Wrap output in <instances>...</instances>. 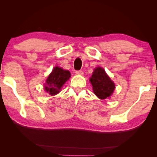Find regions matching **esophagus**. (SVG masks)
<instances>
[{
	"label": "esophagus",
	"instance_id": "obj_1",
	"mask_svg": "<svg viewBox=\"0 0 157 157\" xmlns=\"http://www.w3.org/2000/svg\"><path fill=\"white\" fill-rule=\"evenodd\" d=\"M76 74H77V75H80V76H81V75L83 74V71H81V70L76 71Z\"/></svg>",
	"mask_w": 157,
	"mask_h": 157
}]
</instances>
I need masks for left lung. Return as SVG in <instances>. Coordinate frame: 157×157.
I'll list each match as a JSON object with an SVG mask.
<instances>
[{"instance_id": "left-lung-1", "label": "left lung", "mask_w": 157, "mask_h": 157, "mask_svg": "<svg viewBox=\"0 0 157 157\" xmlns=\"http://www.w3.org/2000/svg\"><path fill=\"white\" fill-rule=\"evenodd\" d=\"M90 81L93 86L94 94L100 99L109 98L115 89L114 83L106 74L104 69L101 67L94 69Z\"/></svg>"}]
</instances>
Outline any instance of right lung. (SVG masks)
<instances>
[{
    "label": "right lung",
    "instance_id": "1",
    "mask_svg": "<svg viewBox=\"0 0 157 157\" xmlns=\"http://www.w3.org/2000/svg\"><path fill=\"white\" fill-rule=\"evenodd\" d=\"M70 77L71 73L68 71H65L59 67H55L47 78V84L45 86L44 89L51 96L56 95L59 93L62 86Z\"/></svg>",
    "mask_w": 157,
    "mask_h": 157
}]
</instances>
